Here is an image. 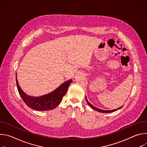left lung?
I'll list each match as a JSON object with an SVG mask.
<instances>
[{
    "label": "left lung",
    "mask_w": 147,
    "mask_h": 147,
    "mask_svg": "<svg viewBox=\"0 0 147 147\" xmlns=\"http://www.w3.org/2000/svg\"><path fill=\"white\" fill-rule=\"evenodd\" d=\"M86 101H87V103H88V105L92 108V109H93L94 110H95L96 111H97V112H101V113H111V112H115V111H117V110H119V109H120V108H122V107H120V108H117V109H113V110H110V111H105V110H102V109H98V108H96V107H94L92 105H91L90 102H89V101L88 100V99H87V97L86 96Z\"/></svg>",
    "instance_id": "obj_1"
}]
</instances>
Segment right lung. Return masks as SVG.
Instances as JSON below:
<instances>
[{
    "instance_id": "add662e5",
    "label": "right lung",
    "mask_w": 147,
    "mask_h": 147,
    "mask_svg": "<svg viewBox=\"0 0 147 147\" xmlns=\"http://www.w3.org/2000/svg\"><path fill=\"white\" fill-rule=\"evenodd\" d=\"M72 81V80H68L63 83L53 91L42 96L35 97L28 95L20 88L16 73L17 87L20 96L29 108L39 111H49L56 108L61 102L63 97L67 92V89Z\"/></svg>"
}]
</instances>
